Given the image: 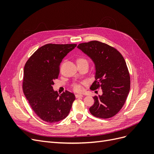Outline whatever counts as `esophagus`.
<instances>
[{"mask_svg": "<svg viewBox=\"0 0 154 154\" xmlns=\"http://www.w3.org/2000/svg\"><path fill=\"white\" fill-rule=\"evenodd\" d=\"M75 96H76V98H78V97H83V94H76Z\"/></svg>", "mask_w": 154, "mask_h": 154, "instance_id": "34e87169", "label": "esophagus"}]
</instances>
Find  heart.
<instances>
[{
    "mask_svg": "<svg viewBox=\"0 0 154 154\" xmlns=\"http://www.w3.org/2000/svg\"><path fill=\"white\" fill-rule=\"evenodd\" d=\"M82 62H87V60L83 57H78L76 59V63H80ZM87 84L86 82H82L80 83H74L72 85V88L74 91L81 92L82 91V86H85Z\"/></svg>",
    "mask_w": 154,
    "mask_h": 154,
    "instance_id": "b5f03b06",
    "label": "heart"
}]
</instances>
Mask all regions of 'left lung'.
<instances>
[{
    "instance_id": "1",
    "label": "left lung",
    "mask_w": 154,
    "mask_h": 154,
    "mask_svg": "<svg viewBox=\"0 0 154 154\" xmlns=\"http://www.w3.org/2000/svg\"><path fill=\"white\" fill-rule=\"evenodd\" d=\"M78 48L87 54L96 66V80L91 89L101 88L103 94L94 96L89 109L96 118L108 119L118 114L124 105L130 88V76L125 60L114 47L93 40L82 43Z\"/></svg>"
}]
</instances>
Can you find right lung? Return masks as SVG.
<instances>
[{
	"label": "right lung",
	"mask_w": 154,
	"mask_h": 154,
	"mask_svg": "<svg viewBox=\"0 0 154 154\" xmlns=\"http://www.w3.org/2000/svg\"><path fill=\"white\" fill-rule=\"evenodd\" d=\"M76 44H48L37 49L26 62L22 89L35 113L44 122H58L66 118L75 96L66 91L59 95L53 88L63 58Z\"/></svg>",
	"instance_id": "1"
}]
</instances>
